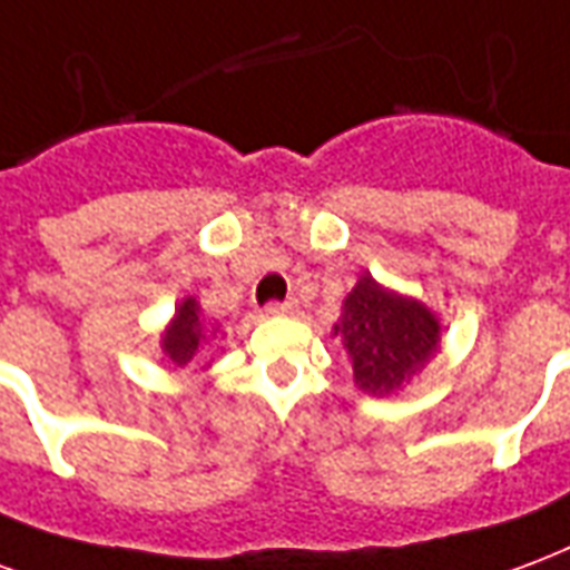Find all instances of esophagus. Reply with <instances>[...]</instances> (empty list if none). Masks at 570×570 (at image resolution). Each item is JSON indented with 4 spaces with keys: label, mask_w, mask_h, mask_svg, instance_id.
<instances>
[{
    "label": "esophagus",
    "mask_w": 570,
    "mask_h": 570,
    "mask_svg": "<svg viewBox=\"0 0 570 570\" xmlns=\"http://www.w3.org/2000/svg\"><path fill=\"white\" fill-rule=\"evenodd\" d=\"M264 313H267V315H288V313H294V301L267 303V306H264Z\"/></svg>",
    "instance_id": "1"
}]
</instances>
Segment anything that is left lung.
Returning a JSON list of instances; mask_svg holds the SVG:
<instances>
[{
  "instance_id": "8db88e82",
  "label": "left lung",
  "mask_w": 570,
  "mask_h": 570,
  "mask_svg": "<svg viewBox=\"0 0 570 570\" xmlns=\"http://www.w3.org/2000/svg\"><path fill=\"white\" fill-rule=\"evenodd\" d=\"M440 334L438 313L410 294L385 288L371 273L348 291L331 331L346 352L355 385L373 397L404 392L440 352Z\"/></svg>"
}]
</instances>
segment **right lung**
<instances>
[{
	"label": "right lung",
	"instance_id": "add662e5",
	"mask_svg": "<svg viewBox=\"0 0 570 570\" xmlns=\"http://www.w3.org/2000/svg\"><path fill=\"white\" fill-rule=\"evenodd\" d=\"M218 336H222V325L203 315L197 297H181L176 303V313L169 318V325L160 334V348L176 367H188V364H199L203 346L218 340Z\"/></svg>",
	"mask_w": 570,
	"mask_h": 570
}]
</instances>
